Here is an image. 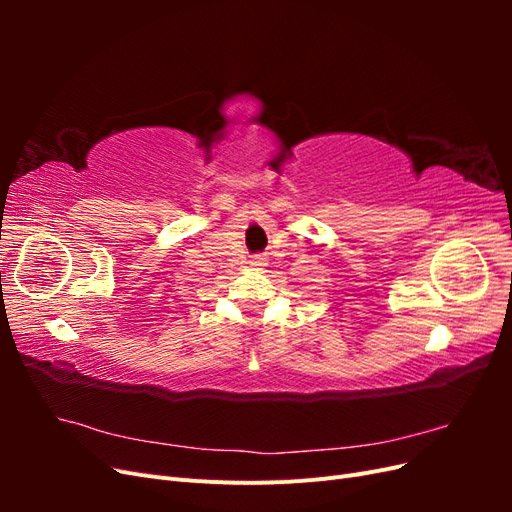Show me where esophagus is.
Instances as JSON below:
<instances>
[{"label":"esophagus","instance_id":"obj_1","mask_svg":"<svg viewBox=\"0 0 512 512\" xmlns=\"http://www.w3.org/2000/svg\"><path fill=\"white\" fill-rule=\"evenodd\" d=\"M250 265H252L254 269H262V267L267 265V254H254L252 260H250Z\"/></svg>","mask_w":512,"mask_h":512}]
</instances>
